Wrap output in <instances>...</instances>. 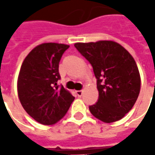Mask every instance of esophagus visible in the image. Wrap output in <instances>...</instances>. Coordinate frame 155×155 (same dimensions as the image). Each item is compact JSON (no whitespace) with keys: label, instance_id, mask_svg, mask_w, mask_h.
<instances>
[{"label":"esophagus","instance_id":"1","mask_svg":"<svg viewBox=\"0 0 155 155\" xmlns=\"http://www.w3.org/2000/svg\"><path fill=\"white\" fill-rule=\"evenodd\" d=\"M76 94H77V96L78 97H81L82 96V94H83V91H76Z\"/></svg>","mask_w":155,"mask_h":155}]
</instances>
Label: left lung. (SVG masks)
<instances>
[{"label": "left lung", "instance_id": "obj_1", "mask_svg": "<svg viewBox=\"0 0 155 155\" xmlns=\"http://www.w3.org/2000/svg\"><path fill=\"white\" fill-rule=\"evenodd\" d=\"M76 49L90 62L97 78V103L89 107L104 122L121 120L138 98L140 78L136 63L124 47L114 41L76 43Z\"/></svg>", "mask_w": 155, "mask_h": 155}]
</instances>
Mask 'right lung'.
<instances>
[{
    "label": "right lung",
    "mask_w": 155,
    "mask_h": 155,
    "mask_svg": "<svg viewBox=\"0 0 155 155\" xmlns=\"http://www.w3.org/2000/svg\"><path fill=\"white\" fill-rule=\"evenodd\" d=\"M68 45L44 43L36 46L22 63L18 78V96L27 113L44 125L63 118L75 97L63 85L58 64Z\"/></svg>",
    "instance_id": "add662e5"
}]
</instances>
